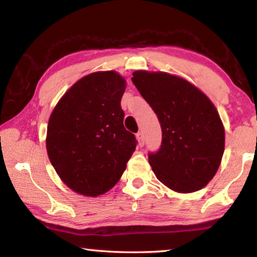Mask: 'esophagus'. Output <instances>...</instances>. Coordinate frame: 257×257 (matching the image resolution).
I'll use <instances>...</instances> for the list:
<instances>
[{"mask_svg":"<svg viewBox=\"0 0 257 257\" xmlns=\"http://www.w3.org/2000/svg\"><path fill=\"white\" fill-rule=\"evenodd\" d=\"M136 138L138 139V143H139V146H143L145 143V138H144V135H143L142 132H139L136 134Z\"/></svg>","mask_w":257,"mask_h":257,"instance_id":"1","label":"esophagus"}]
</instances>
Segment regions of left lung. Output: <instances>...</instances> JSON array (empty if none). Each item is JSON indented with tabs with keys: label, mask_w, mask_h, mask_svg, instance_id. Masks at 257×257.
<instances>
[{
	"label": "left lung",
	"mask_w": 257,
	"mask_h": 257,
	"mask_svg": "<svg viewBox=\"0 0 257 257\" xmlns=\"http://www.w3.org/2000/svg\"><path fill=\"white\" fill-rule=\"evenodd\" d=\"M132 80L162 128L149 162L158 179L178 193L202 189L220 167L224 128L215 106L197 87L167 72L135 71Z\"/></svg>",
	"instance_id": "obj_1"
}]
</instances>
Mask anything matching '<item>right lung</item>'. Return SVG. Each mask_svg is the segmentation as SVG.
I'll list each match as a JSON object with an SVG mask.
<instances>
[{
  "label": "right lung",
  "instance_id": "obj_1",
  "mask_svg": "<svg viewBox=\"0 0 257 257\" xmlns=\"http://www.w3.org/2000/svg\"><path fill=\"white\" fill-rule=\"evenodd\" d=\"M125 80L99 71L78 80L56 104L47 125L46 149L56 173L73 191L98 196L110 190L137 145L123 125Z\"/></svg>",
  "mask_w": 257,
  "mask_h": 257
}]
</instances>
